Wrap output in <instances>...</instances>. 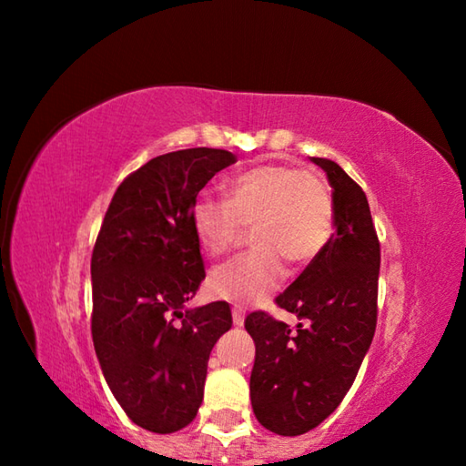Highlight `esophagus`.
<instances>
[{
  "label": "esophagus",
  "mask_w": 466,
  "mask_h": 466,
  "mask_svg": "<svg viewBox=\"0 0 466 466\" xmlns=\"http://www.w3.org/2000/svg\"><path fill=\"white\" fill-rule=\"evenodd\" d=\"M232 320H234L236 327L244 325V310L238 309V306H234V309H232Z\"/></svg>",
  "instance_id": "obj_1"
}]
</instances>
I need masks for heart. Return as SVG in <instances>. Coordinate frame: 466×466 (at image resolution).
I'll return each mask as SVG.
<instances>
[{
    "instance_id": "b5f03b06",
    "label": "heart",
    "mask_w": 466,
    "mask_h": 466,
    "mask_svg": "<svg viewBox=\"0 0 466 466\" xmlns=\"http://www.w3.org/2000/svg\"><path fill=\"white\" fill-rule=\"evenodd\" d=\"M226 199L201 195L193 203L195 238L208 257H222L252 226L248 255L216 267L208 291L250 306L271 296L286 265L312 263L330 240L335 205L325 178L286 164H261L226 180Z\"/></svg>"
}]
</instances>
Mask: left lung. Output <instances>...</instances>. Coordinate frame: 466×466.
Here are the masks:
<instances>
[{"label":"left lung","instance_id":"obj_1","mask_svg":"<svg viewBox=\"0 0 466 466\" xmlns=\"http://www.w3.org/2000/svg\"><path fill=\"white\" fill-rule=\"evenodd\" d=\"M333 187L335 234L325 250L275 298L298 327L250 312L255 341L250 400L258 423L279 436L317 428L341 403L372 343L380 242L366 193L337 162L312 157Z\"/></svg>","mask_w":466,"mask_h":466}]
</instances>
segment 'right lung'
Returning a JSON list of instances; mask_svg holds the SVG:
<instances>
[{"label":"right lung","mask_w":466,"mask_h":466,"mask_svg":"<svg viewBox=\"0 0 466 466\" xmlns=\"http://www.w3.org/2000/svg\"><path fill=\"white\" fill-rule=\"evenodd\" d=\"M226 149L152 157L113 195L92 250V341L123 411L156 433L183 430L203 400L208 360L232 327L226 302L185 309L205 279L191 209Z\"/></svg>","instance_id":"obj_1"}]
</instances>
